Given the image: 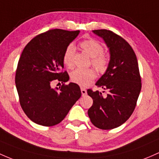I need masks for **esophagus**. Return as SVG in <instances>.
<instances>
[{"mask_svg": "<svg viewBox=\"0 0 159 159\" xmlns=\"http://www.w3.org/2000/svg\"><path fill=\"white\" fill-rule=\"evenodd\" d=\"M81 93H82L83 96H84V95L87 94V91L85 88H81Z\"/></svg>", "mask_w": 159, "mask_h": 159, "instance_id": "obj_1", "label": "esophagus"}]
</instances>
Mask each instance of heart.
I'll return each instance as SVG.
<instances>
[{
    "label": "heart",
    "instance_id": "heart-1",
    "mask_svg": "<svg viewBox=\"0 0 159 159\" xmlns=\"http://www.w3.org/2000/svg\"><path fill=\"white\" fill-rule=\"evenodd\" d=\"M80 46L87 55L91 57V64L99 72H103L107 69L108 61L105 57L103 48L101 43L94 39L84 40L80 43ZM75 47L69 45L66 48L63 56V62L68 68H71L74 66ZM96 78V73L93 69H76L71 73V80L73 83L80 86H88Z\"/></svg>",
    "mask_w": 159,
    "mask_h": 159
}]
</instances>
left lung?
I'll return each instance as SVG.
<instances>
[{"mask_svg": "<svg viewBox=\"0 0 159 159\" xmlns=\"http://www.w3.org/2000/svg\"><path fill=\"white\" fill-rule=\"evenodd\" d=\"M93 33L104 40L110 57L106 72L95 84L107 93L103 95L88 90L93 99L88 113L96 127L111 129L123 124L134 111L142 88L141 77L136 54L126 40L107 30Z\"/></svg>", "mask_w": 159, "mask_h": 159, "instance_id": "left-lung-1", "label": "left lung"}]
</instances>
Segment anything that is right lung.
<instances>
[{
	"mask_svg": "<svg viewBox=\"0 0 159 159\" xmlns=\"http://www.w3.org/2000/svg\"><path fill=\"white\" fill-rule=\"evenodd\" d=\"M80 31L50 30L33 38L25 46L15 76L20 103L32 121L52 126L62 121L81 96L79 86L65 84L69 80L64 68L63 56L68 45ZM63 84L53 89L51 84Z\"/></svg>",
	"mask_w": 159,
	"mask_h": 159,
	"instance_id": "1",
	"label": "right lung"
}]
</instances>
